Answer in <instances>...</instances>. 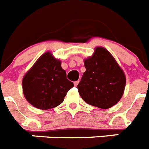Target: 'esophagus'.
I'll list each match as a JSON object with an SVG mask.
<instances>
[{"label": "esophagus", "mask_w": 149, "mask_h": 149, "mask_svg": "<svg viewBox=\"0 0 149 149\" xmlns=\"http://www.w3.org/2000/svg\"><path fill=\"white\" fill-rule=\"evenodd\" d=\"M79 81H76V82H74V86H77V85H78L79 84Z\"/></svg>", "instance_id": "obj_1"}]
</instances>
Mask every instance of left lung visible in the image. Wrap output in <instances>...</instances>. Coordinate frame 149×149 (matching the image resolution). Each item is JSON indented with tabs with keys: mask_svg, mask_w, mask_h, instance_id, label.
<instances>
[{
	"mask_svg": "<svg viewBox=\"0 0 149 149\" xmlns=\"http://www.w3.org/2000/svg\"><path fill=\"white\" fill-rule=\"evenodd\" d=\"M86 71L77 86L81 98L102 109L113 107L123 96L126 77L109 51L102 47L84 61Z\"/></svg>",
	"mask_w": 149,
	"mask_h": 149,
	"instance_id": "obj_1",
	"label": "left lung"
}]
</instances>
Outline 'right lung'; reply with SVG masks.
Returning a JSON list of instances; mask_svg holds the SVG:
<instances>
[{"mask_svg":"<svg viewBox=\"0 0 149 149\" xmlns=\"http://www.w3.org/2000/svg\"><path fill=\"white\" fill-rule=\"evenodd\" d=\"M73 83L67 79L61 62L49 51L43 54L22 79V92L32 106L42 110L61 104Z\"/></svg>","mask_w":149,"mask_h":149,"instance_id":"1","label":"right lung"}]
</instances>
